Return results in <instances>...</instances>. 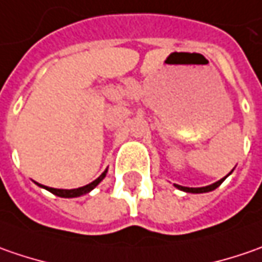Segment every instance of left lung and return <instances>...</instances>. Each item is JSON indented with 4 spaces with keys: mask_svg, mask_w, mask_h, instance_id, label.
Listing matches in <instances>:
<instances>
[{
    "mask_svg": "<svg viewBox=\"0 0 262 262\" xmlns=\"http://www.w3.org/2000/svg\"><path fill=\"white\" fill-rule=\"evenodd\" d=\"M233 172V170H232ZM230 172V173H232ZM229 173V175H230ZM226 175L225 178H222L220 181H217V182H214V184H211V185H207V186H201V188H189V186H182V185H176V184H173V185L178 188V189H181V191H184V192H191V194H203V192H210V191H214L216 189L217 186H220L222 185V182L226 179L227 176Z\"/></svg>",
    "mask_w": 262,
    "mask_h": 262,
    "instance_id": "left-lung-1",
    "label": "left lung"
}]
</instances>
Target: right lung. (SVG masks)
<instances>
[{
    "instance_id": "right-lung-1",
    "label": "right lung",
    "mask_w": 262,
    "mask_h": 262,
    "mask_svg": "<svg viewBox=\"0 0 262 262\" xmlns=\"http://www.w3.org/2000/svg\"><path fill=\"white\" fill-rule=\"evenodd\" d=\"M106 173H107V169H106L105 172L99 176L97 179H95L93 182H90V184H87V185L84 186H80V188H74V189H56V188H49V186L40 185V184H37V182H36V184L40 186V188H45V189H48V191H49V192H52L54 195L62 196V198H76V196H81V195H84V194H89L92 189H95L96 186L99 185V184L105 179Z\"/></svg>"
}]
</instances>
